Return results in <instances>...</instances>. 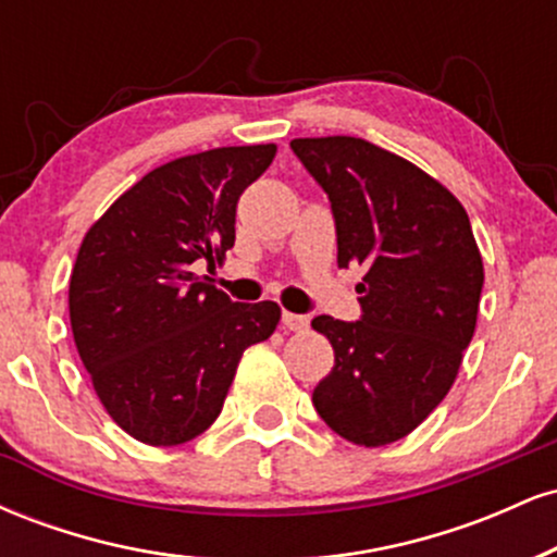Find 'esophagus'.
<instances>
[{
    "mask_svg": "<svg viewBox=\"0 0 557 557\" xmlns=\"http://www.w3.org/2000/svg\"><path fill=\"white\" fill-rule=\"evenodd\" d=\"M283 324H285V330H290V332H306L309 330V317L290 314V311H285Z\"/></svg>",
    "mask_w": 557,
    "mask_h": 557,
    "instance_id": "obj_1",
    "label": "esophagus"
}]
</instances>
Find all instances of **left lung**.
Returning a JSON list of instances; mask_svg holds the SVG:
<instances>
[{
    "label": "left lung",
    "instance_id": "obj_1",
    "mask_svg": "<svg viewBox=\"0 0 557 557\" xmlns=\"http://www.w3.org/2000/svg\"><path fill=\"white\" fill-rule=\"evenodd\" d=\"M290 149L330 196L337 267H363L359 322H311L335 350L311 400L348 443L389 445L443 403L474 337L484 267L469 214L443 183L363 138H293Z\"/></svg>",
    "mask_w": 557,
    "mask_h": 557
}]
</instances>
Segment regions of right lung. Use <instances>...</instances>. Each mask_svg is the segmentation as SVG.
I'll list each match as a JSON object with an SVG mask.
<instances>
[{"label":"right lung","mask_w":557,"mask_h":557,"mask_svg":"<svg viewBox=\"0 0 557 557\" xmlns=\"http://www.w3.org/2000/svg\"><path fill=\"white\" fill-rule=\"evenodd\" d=\"M277 146H222L172 159L88 227L70 274V327L114 424L170 447L220 417L243 350L280 322L274 300L233 304L194 272L235 243L243 190Z\"/></svg>","instance_id":"1"}]
</instances>
